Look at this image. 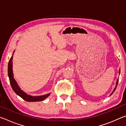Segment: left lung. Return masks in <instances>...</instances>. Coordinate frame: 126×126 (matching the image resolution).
Returning a JSON list of instances; mask_svg holds the SVG:
<instances>
[{
  "label": "left lung",
  "instance_id": "left-lung-1",
  "mask_svg": "<svg viewBox=\"0 0 126 126\" xmlns=\"http://www.w3.org/2000/svg\"><path fill=\"white\" fill-rule=\"evenodd\" d=\"M119 74H120V69H119ZM118 79L117 80V82H116V87H115V88L114 89L113 91V92L111 93V94H110V95H112V94H113V93L114 92V91L116 90V88H117V84H118Z\"/></svg>",
  "mask_w": 126,
  "mask_h": 126
}]
</instances>
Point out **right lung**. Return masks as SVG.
<instances>
[{"mask_svg":"<svg viewBox=\"0 0 126 126\" xmlns=\"http://www.w3.org/2000/svg\"><path fill=\"white\" fill-rule=\"evenodd\" d=\"M12 60H13V56L10 59L8 63V76H9L10 83L11 84V87L13 91L15 92L16 94H18L19 96H20L22 98L27 102H37V101H42L47 98L50 94H47L41 95V96H31V95H28L26 93H24V92L21 90L20 88L19 87L18 84L14 78H13V70H12Z\"/></svg>","mask_w":126,"mask_h":126,"instance_id":"add662e5","label":"right lung"}]
</instances>
